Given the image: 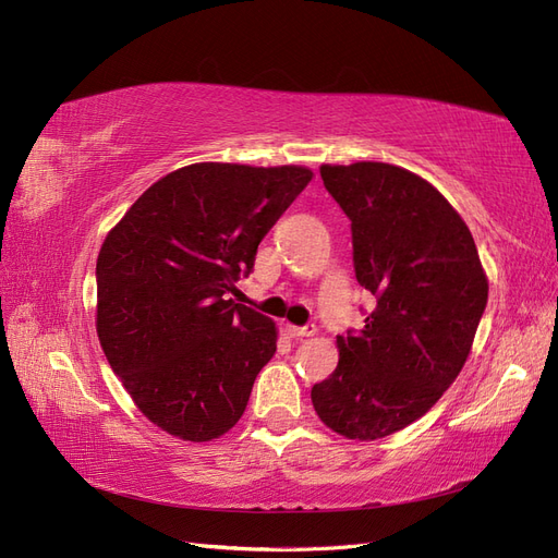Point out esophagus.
<instances>
[{
	"label": "esophagus",
	"instance_id": "1",
	"mask_svg": "<svg viewBox=\"0 0 558 558\" xmlns=\"http://www.w3.org/2000/svg\"><path fill=\"white\" fill-rule=\"evenodd\" d=\"M286 332H289L291 337H310L316 332V326L310 324V326H293V324H286Z\"/></svg>",
	"mask_w": 558,
	"mask_h": 558
}]
</instances>
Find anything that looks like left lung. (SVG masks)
<instances>
[{
    "instance_id": "8db88e82",
    "label": "left lung",
    "mask_w": 558,
    "mask_h": 558,
    "mask_svg": "<svg viewBox=\"0 0 558 558\" xmlns=\"http://www.w3.org/2000/svg\"><path fill=\"white\" fill-rule=\"evenodd\" d=\"M351 221L353 269L377 307L337 335L335 373L312 386L318 418L379 440L424 416L459 377L486 310L475 240L428 181L386 162L320 167Z\"/></svg>"
}]
</instances>
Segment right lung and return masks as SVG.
I'll return each mask as SVG.
<instances>
[{
  "label": "right lung",
  "mask_w": 558,
  "mask_h": 558,
  "mask_svg": "<svg viewBox=\"0 0 558 558\" xmlns=\"http://www.w3.org/2000/svg\"><path fill=\"white\" fill-rule=\"evenodd\" d=\"M307 167L197 162L134 202L97 256V337L134 404L181 440L242 418L277 351L272 318L230 298Z\"/></svg>",
  "instance_id": "1"
}]
</instances>
